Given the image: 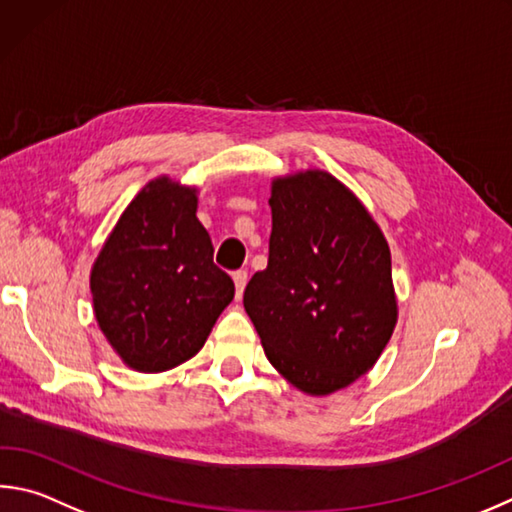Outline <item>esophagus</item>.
Instances as JSON below:
<instances>
[{"label":"esophagus","instance_id":"esophagus-1","mask_svg":"<svg viewBox=\"0 0 512 512\" xmlns=\"http://www.w3.org/2000/svg\"><path fill=\"white\" fill-rule=\"evenodd\" d=\"M232 282H235L237 297H241V293H244V288H246V282H248V273L246 271H235V273H232Z\"/></svg>","mask_w":512,"mask_h":512}]
</instances>
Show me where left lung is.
I'll return each instance as SVG.
<instances>
[{"label": "left lung", "instance_id": "obj_1", "mask_svg": "<svg viewBox=\"0 0 512 512\" xmlns=\"http://www.w3.org/2000/svg\"><path fill=\"white\" fill-rule=\"evenodd\" d=\"M268 203V266L250 277L244 309L288 383L327 396L365 376L392 338V255L369 210L329 172L275 179Z\"/></svg>", "mask_w": 512, "mask_h": 512}]
</instances>
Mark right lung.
<instances>
[{
    "label": "right lung",
    "mask_w": 512,
    "mask_h": 512,
    "mask_svg": "<svg viewBox=\"0 0 512 512\" xmlns=\"http://www.w3.org/2000/svg\"><path fill=\"white\" fill-rule=\"evenodd\" d=\"M197 188L159 176L120 215L91 266L100 331L127 367L159 374L190 360L235 297L197 219Z\"/></svg>",
    "instance_id": "obj_1"
}]
</instances>
